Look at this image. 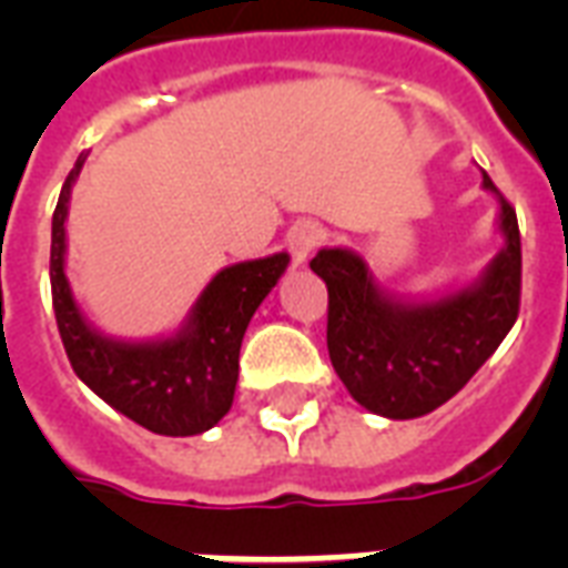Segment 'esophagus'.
<instances>
[{"label": "esophagus", "instance_id": "1", "mask_svg": "<svg viewBox=\"0 0 568 568\" xmlns=\"http://www.w3.org/2000/svg\"><path fill=\"white\" fill-rule=\"evenodd\" d=\"M321 239H324V232L315 221H297L288 230V250H292L294 265H303L306 258L312 256V250L318 247Z\"/></svg>", "mask_w": 568, "mask_h": 568}]
</instances>
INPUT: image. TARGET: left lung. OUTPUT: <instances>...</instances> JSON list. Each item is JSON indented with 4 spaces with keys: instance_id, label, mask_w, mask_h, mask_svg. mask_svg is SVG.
I'll list each match as a JSON object with an SVG mask.
<instances>
[{
    "instance_id": "obj_1",
    "label": "left lung",
    "mask_w": 568,
    "mask_h": 568,
    "mask_svg": "<svg viewBox=\"0 0 568 568\" xmlns=\"http://www.w3.org/2000/svg\"><path fill=\"white\" fill-rule=\"evenodd\" d=\"M484 189L495 182L484 173ZM507 244L486 276L445 301L406 306L377 292L347 250H321L310 267L327 283V351L354 400L386 418H418L454 397L519 318L521 235L501 196Z\"/></svg>"
}]
</instances>
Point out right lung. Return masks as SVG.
I'll return each instance as SVG.
<instances>
[{
    "mask_svg": "<svg viewBox=\"0 0 568 568\" xmlns=\"http://www.w3.org/2000/svg\"><path fill=\"white\" fill-rule=\"evenodd\" d=\"M82 162L84 155H79L58 196L49 250L52 310L67 359L105 404L146 430L162 436H196L230 413L239 383L241 338L258 303L265 301L288 265V256L276 253L221 271L205 285L189 327L180 336L150 345L105 338L84 324L64 276L67 200Z\"/></svg>",
    "mask_w": 568,
    "mask_h": 568,
    "instance_id": "obj_1",
    "label": "right lung"
}]
</instances>
